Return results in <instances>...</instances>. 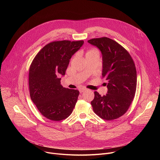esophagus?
<instances>
[{
    "instance_id": "esophagus-1",
    "label": "esophagus",
    "mask_w": 160,
    "mask_h": 160,
    "mask_svg": "<svg viewBox=\"0 0 160 160\" xmlns=\"http://www.w3.org/2000/svg\"><path fill=\"white\" fill-rule=\"evenodd\" d=\"M85 90H87V88H81L79 89V91H80V93H82V92H85Z\"/></svg>"
}]
</instances>
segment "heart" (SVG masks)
Masks as SVG:
<instances>
[{"label": "heart", "instance_id": "1", "mask_svg": "<svg viewBox=\"0 0 160 160\" xmlns=\"http://www.w3.org/2000/svg\"><path fill=\"white\" fill-rule=\"evenodd\" d=\"M92 51V50H90V51ZM89 51H88V52H89Z\"/></svg>", "mask_w": 160, "mask_h": 160}]
</instances>
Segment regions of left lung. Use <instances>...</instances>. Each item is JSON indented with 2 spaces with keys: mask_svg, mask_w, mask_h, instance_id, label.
I'll list each match as a JSON object with an SVG mask.
<instances>
[{
  "mask_svg": "<svg viewBox=\"0 0 160 160\" xmlns=\"http://www.w3.org/2000/svg\"><path fill=\"white\" fill-rule=\"evenodd\" d=\"M98 47L102 55V77L108 81V94L95 91L91 101L94 112L105 120L120 118L127 111L134 98L137 72L129 52L116 41L108 37L88 40Z\"/></svg>",
  "mask_w": 160,
  "mask_h": 160,
  "instance_id": "1",
  "label": "left lung"
}]
</instances>
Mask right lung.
<instances>
[{"label":"right lung","instance_id":"right-lung-1","mask_svg":"<svg viewBox=\"0 0 160 160\" xmlns=\"http://www.w3.org/2000/svg\"><path fill=\"white\" fill-rule=\"evenodd\" d=\"M83 43V40L50 42L37 53L30 64V98L40 112L49 120L66 119L75 106L79 91L64 88L60 76L65 75L70 59Z\"/></svg>","mask_w":160,"mask_h":160}]
</instances>
